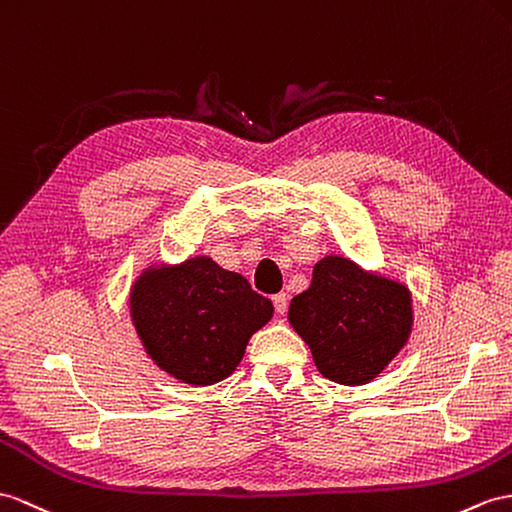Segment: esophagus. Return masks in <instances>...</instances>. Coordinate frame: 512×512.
I'll use <instances>...</instances> for the list:
<instances>
[{"label": "esophagus", "instance_id": "obj_1", "mask_svg": "<svg viewBox=\"0 0 512 512\" xmlns=\"http://www.w3.org/2000/svg\"><path fill=\"white\" fill-rule=\"evenodd\" d=\"M273 306H276V313L278 315H284L286 308H289V297H286L284 293L273 295Z\"/></svg>", "mask_w": 512, "mask_h": 512}]
</instances>
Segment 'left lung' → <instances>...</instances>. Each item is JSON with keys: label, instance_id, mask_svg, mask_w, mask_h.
Here are the masks:
<instances>
[{"label": "left lung", "instance_id": "obj_1", "mask_svg": "<svg viewBox=\"0 0 512 512\" xmlns=\"http://www.w3.org/2000/svg\"><path fill=\"white\" fill-rule=\"evenodd\" d=\"M289 323L313 352L323 378L343 386L376 380L413 332V293L400 278L330 254L308 291L291 299Z\"/></svg>", "mask_w": 512, "mask_h": 512}]
</instances>
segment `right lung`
<instances>
[{"label":"right lung","mask_w":512,"mask_h":512,"mask_svg":"<svg viewBox=\"0 0 512 512\" xmlns=\"http://www.w3.org/2000/svg\"><path fill=\"white\" fill-rule=\"evenodd\" d=\"M128 308L145 354L191 386L232 376L252 334L273 317L267 297L206 254L149 263L130 284Z\"/></svg>","instance_id":"right-lung-1"}]
</instances>
